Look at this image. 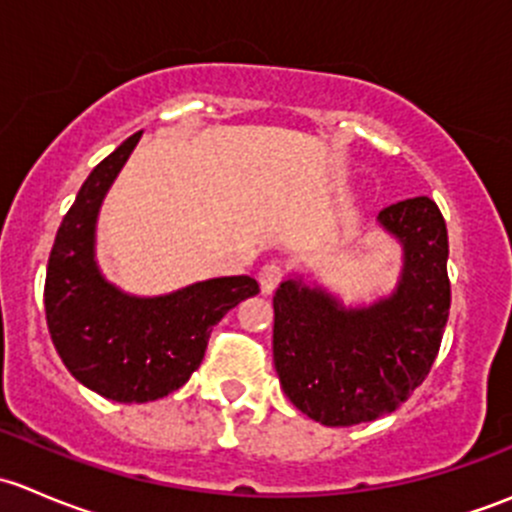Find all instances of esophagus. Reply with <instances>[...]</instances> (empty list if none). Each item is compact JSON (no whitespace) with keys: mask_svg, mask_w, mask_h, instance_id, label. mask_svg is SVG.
<instances>
[{"mask_svg":"<svg viewBox=\"0 0 512 512\" xmlns=\"http://www.w3.org/2000/svg\"><path fill=\"white\" fill-rule=\"evenodd\" d=\"M285 275H287V270H285V265H282V262H267V265H262L260 275H257L262 292H265V294L275 292V289L280 287V282L285 280Z\"/></svg>","mask_w":512,"mask_h":512,"instance_id":"1","label":"esophagus"}]
</instances>
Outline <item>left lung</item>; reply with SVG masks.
<instances>
[{
    "mask_svg": "<svg viewBox=\"0 0 512 512\" xmlns=\"http://www.w3.org/2000/svg\"><path fill=\"white\" fill-rule=\"evenodd\" d=\"M379 220L404 242L394 297L344 309L322 289L287 280L272 299V354L282 389L324 426H354L396 411L441 349L451 309L446 220L426 195L389 205Z\"/></svg>",
    "mask_w": 512,
    "mask_h": 512,
    "instance_id": "left-lung-1",
    "label": "left lung"
}]
</instances>
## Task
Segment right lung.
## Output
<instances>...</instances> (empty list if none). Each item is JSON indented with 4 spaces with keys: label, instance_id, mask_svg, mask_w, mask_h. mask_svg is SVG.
Instances as JSON below:
<instances>
[{
    "label": "right lung",
    "instance_id": "right-lung-1",
    "mask_svg": "<svg viewBox=\"0 0 512 512\" xmlns=\"http://www.w3.org/2000/svg\"><path fill=\"white\" fill-rule=\"evenodd\" d=\"M141 133L126 138L81 185L56 232L44 282L46 324L66 369L123 404H146L180 389L203 361L215 324L260 292L257 280L237 275L138 299L103 280L94 262L96 215Z\"/></svg>",
    "mask_w": 512,
    "mask_h": 512
}]
</instances>
